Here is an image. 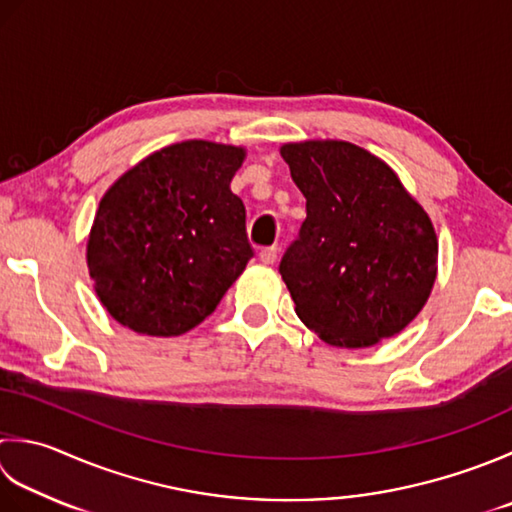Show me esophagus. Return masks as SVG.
<instances>
[{
  "label": "esophagus",
  "mask_w": 512,
  "mask_h": 512,
  "mask_svg": "<svg viewBox=\"0 0 512 512\" xmlns=\"http://www.w3.org/2000/svg\"><path fill=\"white\" fill-rule=\"evenodd\" d=\"M259 262H262V264H275L277 262V248L270 246V248L259 250Z\"/></svg>",
  "instance_id": "34e87169"
}]
</instances>
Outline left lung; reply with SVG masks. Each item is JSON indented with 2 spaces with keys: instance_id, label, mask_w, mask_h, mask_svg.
I'll return each mask as SVG.
<instances>
[{
  "instance_id": "1",
  "label": "left lung",
  "mask_w": 512,
  "mask_h": 512,
  "mask_svg": "<svg viewBox=\"0 0 512 512\" xmlns=\"http://www.w3.org/2000/svg\"><path fill=\"white\" fill-rule=\"evenodd\" d=\"M306 222L279 273L322 342L368 348L413 322L437 279L439 244L422 204L384 159L344 139L282 148Z\"/></svg>"
}]
</instances>
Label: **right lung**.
<instances>
[{
	"mask_svg": "<svg viewBox=\"0 0 512 512\" xmlns=\"http://www.w3.org/2000/svg\"><path fill=\"white\" fill-rule=\"evenodd\" d=\"M244 146L188 139L155 150L110 186L86 244L95 295L148 337L193 330L244 273L253 248L230 182Z\"/></svg>",
	"mask_w": 512,
	"mask_h": 512,
	"instance_id": "1",
	"label": "right lung"
}]
</instances>
